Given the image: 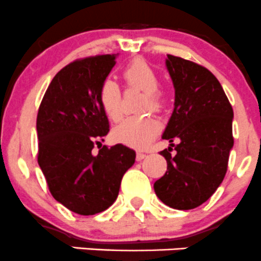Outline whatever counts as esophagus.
<instances>
[{"label": "esophagus", "mask_w": 261, "mask_h": 261, "mask_svg": "<svg viewBox=\"0 0 261 261\" xmlns=\"http://www.w3.org/2000/svg\"><path fill=\"white\" fill-rule=\"evenodd\" d=\"M145 158L146 154H144V152H138V154H136V160H138V162H141V160L145 159Z\"/></svg>", "instance_id": "obj_1"}]
</instances>
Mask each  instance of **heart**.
<instances>
[{
    "label": "heart",
    "instance_id": "b5f03b06",
    "mask_svg": "<svg viewBox=\"0 0 261 261\" xmlns=\"http://www.w3.org/2000/svg\"><path fill=\"white\" fill-rule=\"evenodd\" d=\"M123 77L128 86L138 87L145 92L144 106L145 109L158 110L162 105V98L158 93L159 78L155 70L144 60H134L123 69ZM99 102L111 120L117 121L122 116V98L118 84L112 80H105L99 87ZM160 122L150 116L127 117L116 125L112 130V136L117 143L135 149H145L158 135Z\"/></svg>",
    "mask_w": 261,
    "mask_h": 261
}]
</instances>
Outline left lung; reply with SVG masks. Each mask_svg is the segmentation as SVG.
Instances as JSON below:
<instances>
[{
    "mask_svg": "<svg viewBox=\"0 0 261 261\" xmlns=\"http://www.w3.org/2000/svg\"><path fill=\"white\" fill-rule=\"evenodd\" d=\"M165 67L174 87V110L163 133L173 143L160 154L167 172L154 183L158 198L175 210L201 206L225 178L233 146V111L217 78L202 65L168 55Z\"/></svg>",
    "mask_w": 261,
    "mask_h": 261,
    "instance_id": "left-lung-1",
    "label": "left lung"
}]
</instances>
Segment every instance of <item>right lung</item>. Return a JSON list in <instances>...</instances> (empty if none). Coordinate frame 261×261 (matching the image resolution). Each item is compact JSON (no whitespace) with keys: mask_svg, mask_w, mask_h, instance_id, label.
Wrapping results in <instances>:
<instances>
[{"mask_svg":"<svg viewBox=\"0 0 261 261\" xmlns=\"http://www.w3.org/2000/svg\"><path fill=\"white\" fill-rule=\"evenodd\" d=\"M117 55L86 58L63 68L50 82L36 118L38 163L50 193L78 215L109 208L135 163V151L122 144L105 145L97 154L92 150L110 131L98 92Z\"/></svg>","mask_w":261,"mask_h":261,"instance_id":"1","label":"right lung"}]
</instances>
